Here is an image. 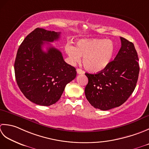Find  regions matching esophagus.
<instances>
[{
	"label": "esophagus",
	"mask_w": 149,
	"mask_h": 149,
	"mask_svg": "<svg viewBox=\"0 0 149 149\" xmlns=\"http://www.w3.org/2000/svg\"><path fill=\"white\" fill-rule=\"evenodd\" d=\"M77 73L78 74H82L85 73V71H83L82 69H77Z\"/></svg>",
	"instance_id": "34e87169"
}]
</instances>
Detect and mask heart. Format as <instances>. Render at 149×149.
Segmentation results:
<instances>
[{"label": "heart", "mask_w": 149, "mask_h": 149, "mask_svg": "<svg viewBox=\"0 0 149 149\" xmlns=\"http://www.w3.org/2000/svg\"><path fill=\"white\" fill-rule=\"evenodd\" d=\"M65 50L72 63L79 62L83 56V64L88 71L99 72L111 63L116 47L111 40L81 39L77 42L76 47L66 45Z\"/></svg>", "instance_id": "heart-1"}]
</instances>
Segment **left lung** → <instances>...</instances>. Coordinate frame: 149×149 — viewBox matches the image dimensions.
Returning a JSON list of instances; mask_svg holds the SVG:
<instances>
[{
    "mask_svg": "<svg viewBox=\"0 0 149 149\" xmlns=\"http://www.w3.org/2000/svg\"><path fill=\"white\" fill-rule=\"evenodd\" d=\"M121 46L113 61L96 74L86 73L85 95L91 105L102 111L119 107L132 95L138 79V56L131 42L120 37Z\"/></svg>",
    "mask_w": 149,
    "mask_h": 149,
    "instance_id": "1",
    "label": "left lung"
}]
</instances>
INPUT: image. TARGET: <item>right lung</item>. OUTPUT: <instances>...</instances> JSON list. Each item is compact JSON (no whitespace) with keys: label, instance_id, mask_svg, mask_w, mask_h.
Returning <instances> with one entry per match:
<instances>
[{"label":"right lung","instance_id":"1","mask_svg":"<svg viewBox=\"0 0 149 149\" xmlns=\"http://www.w3.org/2000/svg\"><path fill=\"white\" fill-rule=\"evenodd\" d=\"M60 35V32L36 28L17 51L14 64L17 85L26 98L37 105L55 104L66 85L77 76L76 69L64 61L58 49L51 45L47 52L42 49L44 45L58 40Z\"/></svg>","mask_w":149,"mask_h":149}]
</instances>
